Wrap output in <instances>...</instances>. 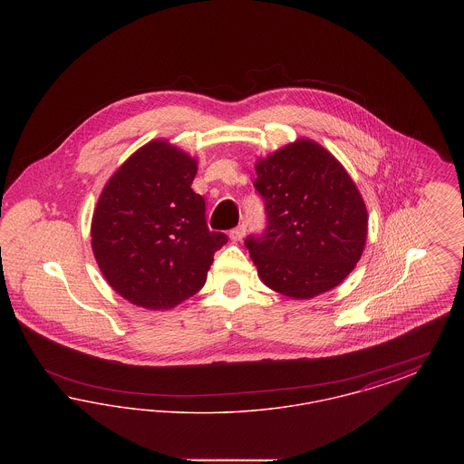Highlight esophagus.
<instances>
[{"label": "esophagus", "mask_w": 464, "mask_h": 464, "mask_svg": "<svg viewBox=\"0 0 464 464\" xmlns=\"http://www.w3.org/2000/svg\"><path fill=\"white\" fill-rule=\"evenodd\" d=\"M245 231H246V226L245 224H238L237 227H233L231 231H229V238L233 240V242H240L243 237H245Z\"/></svg>", "instance_id": "34e87169"}]
</instances>
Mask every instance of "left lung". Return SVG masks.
<instances>
[{"label":"left lung","instance_id":"left-lung-1","mask_svg":"<svg viewBox=\"0 0 464 464\" xmlns=\"http://www.w3.org/2000/svg\"><path fill=\"white\" fill-rule=\"evenodd\" d=\"M254 188L266 229L245 238L266 285L311 299L339 285L362 257L367 208L352 177L316 142L301 139L259 160Z\"/></svg>","mask_w":464,"mask_h":464}]
</instances>
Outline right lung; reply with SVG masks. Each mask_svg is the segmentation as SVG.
Masks as SVG:
<instances>
[{"label": "right lung", "mask_w": 464, "mask_h": 464, "mask_svg": "<svg viewBox=\"0 0 464 464\" xmlns=\"http://www.w3.org/2000/svg\"><path fill=\"white\" fill-rule=\"evenodd\" d=\"M197 161L167 140L133 153L111 177L92 219V248L111 287L132 304L170 309L205 285L227 242L210 231L191 189Z\"/></svg>", "instance_id": "1"}]
</instances>
